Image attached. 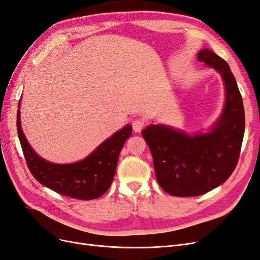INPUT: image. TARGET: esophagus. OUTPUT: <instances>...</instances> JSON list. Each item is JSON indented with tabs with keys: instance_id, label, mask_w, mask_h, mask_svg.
Masks as SVG:
<instances>
[{
	"instance_id": "1",
	"label": "esophagus",
	"mask_w": 260,
	"mask_h": 260,
	"mask_svg": "<svg viewBox=\"0 0 260 260\" xmlns=\"http://www.w3.org/2000/svg\"><path fill=\"white\" fill-rule=\"evenodd\" d=\"M144 121H142V120H140V119H136V120H133L132 121V128H133V130H135L136 132H141L142 131V129L144 128Z\"/></svg>"
}]
</instances>
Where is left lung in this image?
Masks as SVG:
<instances>
[{"instance_id":"left-lung-1","label":"left lung","mask_w":260,"mask_h":260,"mask_svg":"<svg viewBox=\"0 0 260 260\" xmlns=\"http://www.w3.org/2000/svg\"><path fill=\"white\" fill-rule=\"evenodd\" d=\"M198 59L223 80L225 102L215 124L195 135L165 124H149L142 131L157 182L179 198L205 194L226 181L237 167L245 130L242 96L228 62L208 49L201 50Z\"/></svg>"}]
</instances>
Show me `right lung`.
Wrapping results in <instances>:
<instances>
[{
    "label": "right lung",
    "instance_id": "right-lung-1",
    "mask_svg": "<svg viewBox=\"0 0 260 260\" xmlns=\"http://www.w3.org/2000/svg\"><path fill=\"white\" fill-rule=\"evenodd\" d=\"M17 132L27 166L39 182L61 195L89 201L100 198L111 186L118 157L131 136L132 127L131 124L124 125L84 159L64 165L45 160L34 151L21 129L20 109L17 111Z\"/></svg>",
    "mask_w": 260,
    "mask_h": 260
}]
</instances>
